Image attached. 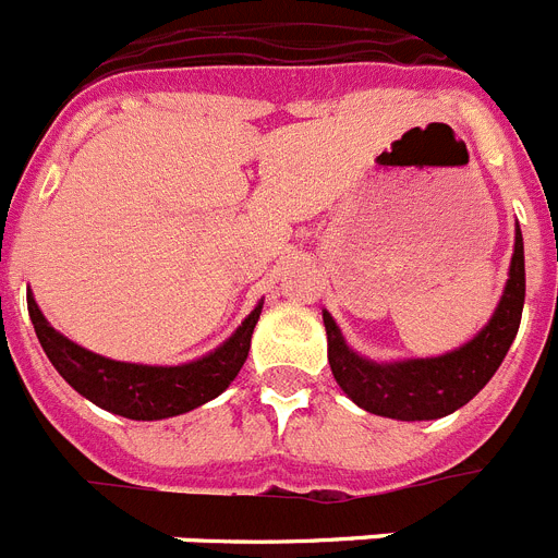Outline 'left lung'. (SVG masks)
Instances as JSON below:
<instances>
[{
	"instance_id": "obj_1",
	"label": "left lung",
	"mask_w": 558,
	"mask_h": 558,
	"mask_svg": "<svg viewBox=\"0 0 558 558\" xmlns=\"http://www.w3.org/2000/svg\"><path fill=\"white\" fill-rule=\"evenodd\" d=\"M525 304V247L517 226L511 276L497 313L474 341L440 359L375 364L350 350L330 313H325L327 359L338 387L361 409L395 421H435L451 415L492 380L513 344Z\"/></svg>"
}]
</instances>
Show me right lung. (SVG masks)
I'll list each match as a JSON object with an SVG mask.
<instances>
[{"label":"right lung","mask_w":558,"mask_h":558,"mask_svg":"<svg viewBox=\"0 0 558 558\" xmlns=\"http://www.w3.org/2000/svg\"><path fill=\"white\" fill-rule=\"evenodd\" d=\"M27 311L47 359L75 392L130 421H163L203 407L236 378L251 350V332L259 322L262 304H256L240 330L211 355L180 366H143L104 359L52 330L31 293Z\"/></svg>","instance_id":"obj_1"}]
</instances>
